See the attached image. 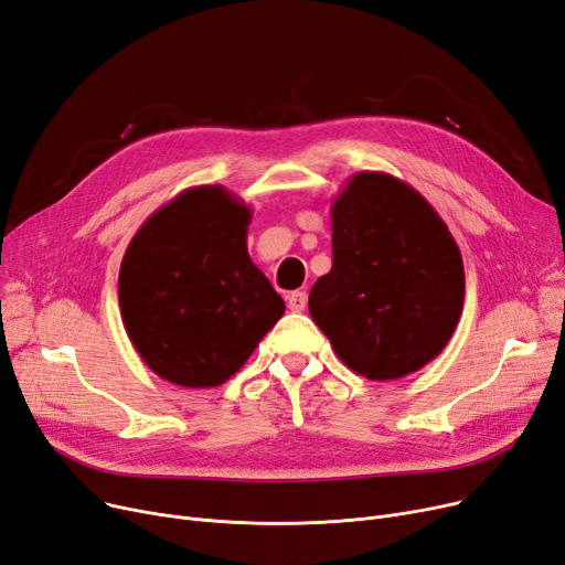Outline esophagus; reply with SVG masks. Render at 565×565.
Segmentation results:
<instances>
[{
    "mask_svg": "<svg viewBox=\"0 0 565 565\" xmlns=\"http://www.w3.org/2000/svg\"><path fill=\"white\" fill-rule=\"evenodd\" d=\"M288 309L292 311V313H300V311H305L307 309V302H309V295H307V290H295V292H290L288 295Z\"/></svg>",
    "mask_w": 565,
    "mask_h": 565,
    "instance_id": "obj_1",
    "label": "esophagus"
}]
</instances>
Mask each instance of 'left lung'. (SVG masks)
I'll return each instance as SVG.
<instances>
[{"mask_svg": "<svg viewBox=\"0 0 565 565\" xmlns=\"http://www.w3.org/2000/svg\"><path fill=\"white\" fill-rule=\"evenodd\" d=\"M465 302L449 226L407 183L354 173L332 203V270L309 313L337 358L369 380H398L447 348Z\"/></svg>", "mask_w": 565, "mask_h": 565, "instance_id": "left-lung-1", "label": "left lung"}]
</instances>
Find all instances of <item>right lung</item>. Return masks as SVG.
<instances>
[{"mask_svg":"<svg viewBox=\"0 0 565 565\" xmlns=\"http://www.w3.org/2000/svg\"><path fill=\"white\" fill-rule=\"evenodd\" d=\"M249 222L243 199L199 185L148 217L126 249V332L143 364L178 387H220L286 311L249 258Z\"/></svg>","mask_w":565,"mask_h":565,"instance_id":"1","label":"right lung"}]
</instances>
